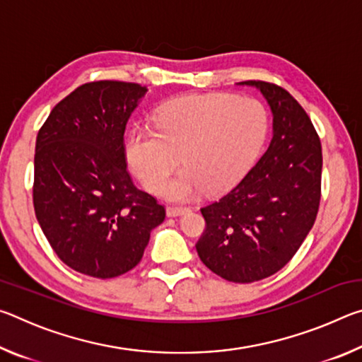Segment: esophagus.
I'll return each mask as SVG.
<instances>
[{
	"mask_svg": "<svg viewBox=\"0 0 362 362\" xmlns=\"http://www.w3.org/2000/svg\"><path fill=\"white\" fill-rule=\"evenodd\" d=\"M187 211H188V207H185V206H168V216L169 217L182 216V214H185Z\"/></svg>",
	"mask_w": 362,
	"mask_h": 362,
	"instance_id": "34e87169",
	"label": "esophagus"
}]
</instances>
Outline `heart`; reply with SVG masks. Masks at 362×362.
I'll return each mask as SVG.
<instances>
[{"label":"heart","instance_id":"b5f03b06","mask_svg":"<svg viewBox=\"0 0 362 362\" xmlns=\"http://www.w3.org/2000/svg\"><path fill=\"white\" fill-rule=\"evenodd\" d=\"M269 129V113L254 97L192 94L163 103L155 127H136L126 153L134 173L153 193L168 183L173 199H188L207 188L220 193L252 168Z\"/></svg>","mask_w":362,"mask_h":362}]
</instances>
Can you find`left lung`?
Instances as JSON below:
<instances>
[{"instance_id":"obj_1","label":"left lung","mask_w":362,"mask_h":362,"mask_svg":"<svg viewBox=\"0 0 362 362\" xmlns=\"http://www.w3.org/2000/svg\"><path fill=\"white\" fill-rule=\"evenodd\" d=\"M273 112L268 150L235 188L201 207L206 228L196 243L204 265L231 283L278 273L313 228L321 201V140L302 105L278 84L243 81Z\"/></svg>"}]
</instances>
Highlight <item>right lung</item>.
<instances>
[{
    "instance_id": "1",
    "label": "right lung",
    "mask_w": 362,
    "mask_h": 362,
    "mask_svg": "<svg viewBox=\"0 0 362 362\" xmlns=\"http://www.w3.org/2000/svg\"><path fill=\"white\" fill-rule=\"evenodd\" d=\"M145 93L136 83H86L52 108L36 137V218L59 259L88 276L132 269L166 217L126 168L124 129Z\"/></svg>"
}]
</instances>
